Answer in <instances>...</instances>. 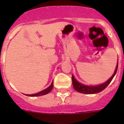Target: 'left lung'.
Here are the masks:
<instances>
[{
	"instance_id": "obj_1",
	"label": "left lung",
	"mask_w": 124,
	"mask_h": 124,
	"mask_svg": "<svg viewBox=\"0 0 124 124\" xmlns=\"http://www.w3.org/2000/svg\"><path fill=\"white\" fill-rule=\"evenodd\" d=\"M117 67H118V61H117V65H116L115 71L114 73L112 75V77L108 80H107L102 84L97 86H87L82 84V83L78 82L74 78L73 75H72V82L74 88L77 92H80V93H85V94H94V93H99V92L103 91L105 88H106V87L112 82V79H113L114 76H115L116 72H117Z\"/></svg>"
}]
</instances>
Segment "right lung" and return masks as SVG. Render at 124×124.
Here are the masks:
<instances>
[{"mask_svg": "<svg viewBox=\"0 0 124 124\" xmlns=\"http://www.w3.org/2000/svg\"><path fill=\"white\" fill-rule=\"evenodd\" d=\"M53 87V81L52 82V84L48 86L47 88H46V89L43 90V91H41V92H39L37 93H34V94H30V95L25 94V95L27 96H29V97H38V96L44 95H46V94H47L48 93H49V92L52 90Z\"/></svg>", "mask_w": 124, "mask_h": 124, "instance_id": "right-lung-1", "label": "right lung"}]
</instances>
